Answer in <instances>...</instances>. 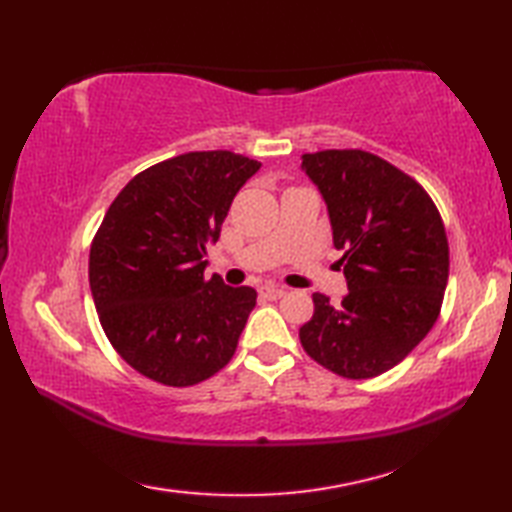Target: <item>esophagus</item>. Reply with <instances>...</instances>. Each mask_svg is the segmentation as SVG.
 <instances>
[{
	"label": "esophagus",
	"mask_w": 512,
	"mask_h": 512,
	"mask_svg": "<svg viewBox=\"0 0 512 512\" xmlns=\"http://www.w3.org/2000/svg\"><path fill=\"white\" fill-rule=\"evenodd\" d=\"M259 295H262V297L268 299V301H277V299H281V297L286 295V290L279 288V286L268 284V286H264L262 290H259Z\"/></svg>",
	"instance_id": "esophagus-1"
}]
</instances>
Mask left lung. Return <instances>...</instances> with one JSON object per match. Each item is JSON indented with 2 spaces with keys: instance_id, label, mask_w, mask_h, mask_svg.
<instances>
[{
  "instance_id": "1",
  "label": "left lung",
  "mask_w": 512,
  "mask_h": 512,
  "mask_svg": "<svg viewBox=\"0 0 512 512\" xmlns=\"http://www.w3.org/2000/svg\"><path fill=\"white\" fill-rule=\"evenodd\" d=\"M328 204L347 279L339 306L314 292L303 350L343 378L398 365L436 323L449 279V242L436 204L405 171L363 149L303 154Z\"/></svg>"
}]
</instances>
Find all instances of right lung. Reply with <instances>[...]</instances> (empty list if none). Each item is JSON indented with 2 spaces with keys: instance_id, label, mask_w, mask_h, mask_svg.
I'll return each mask as SVG.
<instances>
[{
  "instance_id": "obj_1",
  "label": "right lung",
  "mask_w": 512,
  "mask_h": 512,
  "mask_svg": "<svg viewBox=\"0 0 512 512\" xmlns=\"http://www.w3.org/2000/svg\"><path fill=\"white\" fill-rule=\"evenodd\" d=\"M262 162L189 151L140 171L107 209L90 246L103 332L136 372L191 387L231 361L257 292L204 277L231 202Z\"/></svg>"
}]
</instances>
